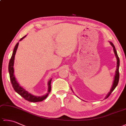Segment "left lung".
Segmentation results:
<instances>
[{
  "mask_svg": "<svg viewBox=\"0 0 126 126\" xmlns=\"http://www.w3.org/2000/svg\"><path fill=\"white\" fill-rule=\"evenodd\" d=\"M110 44L111 45V46L113 47V49H114V51L115 53V55L116 56V57L117 59V66H116V70L115 72V77H114V81L113 82V85H112V87H111V89L110 91V92L108 93V94L107 95V96L106 97V99L111 94V93L113 92V90L115 89V88H116V87L118 84V83H119V65H120V60H119V57L118 55H117V51L115 49V46L114 45V44L112 43L111 42H110Z\"/></svg>",
  "mask_w": 126,
  "mask_h": 126,
  "instance_id": "1",
  "label": "left lung"
}]
</instances>
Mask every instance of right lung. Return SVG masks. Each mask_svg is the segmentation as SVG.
<instances>
[{
    "mask_svg": "<svg viewBox=\"0 0 126 126\" xmlns=\"http://www.w3.org/2000/svg\"><path fill=\"white\" fill-rule=\"evenodd\" d=\"M25 36L22 37V38L20 39V41L22 40ZM19 43H17V44L16 45V46L13 50L12 55L11 58L10 62H9V71L10 74V78L11 82V84L12 85V87L13 89L17 92L18 94H19L21 96L25 99V100H27L28 101L32 102H41L45 100V98L47 97V96L49 95V94L51 92V82L52 79H51L50 81L48 82V86H49V89H48V93L47 95L44 96H43L42 97H38V96H36L31 95V94L29 93L28 92L24 89L22 87H21L17 81H16V78L14 76V70H13V64H14V60H15V56L16 52V51L17 50V48L18 47Z\"/></svg>",
    "mask_w": 126,
    "mask_h": 126,
    "instance_id": "1",
    "label": "right lung"
}]
</instances>
